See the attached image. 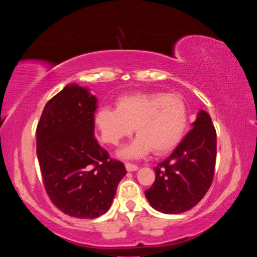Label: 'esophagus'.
I'll list each match as a JSON object with an SVG mask.
<instances>
[{
	"instance_id": "1",
	"label": "esophagus",
	"mask_w": 257,
	"mask_h": 257,
	"mask_svg": "<svg viewBox=\"0 0 257 257\" xmlns=\"http://www.w3.org/2000/svg\"><path fill=\"white\" fill-rule=\"evenodd\" d=\"M124 165H125V169H127V171H130V172H133V171H136L137 169H138V167H137L136 164H132V163H125Z\"/></svg>"
}]
</instances>
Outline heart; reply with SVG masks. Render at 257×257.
Segmentation results:
<instances>
[{
  "instance_id": "b5f03b06",
  "label": "heart",
  "mask_w": 257,
  "mask_h": 257,
  "mask_svg": "<svg viewBox=\"0 0 257 257\" xmlns=\"http://www.w3.org/2000/svg\"><path fill=\"white\" fill-rule=\"evenodd\" d=\"M115 105L99 107L94 123L101 141L113 146L130 136L136 125L138 136L120 152L125 159L141 158L151 151L169 153L184 136L188 115L185 102L176 94L135 93L119 97Z\"/></svg>"
}]
</instances>
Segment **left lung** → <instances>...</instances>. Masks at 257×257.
<instances>
[{
    "label": "left lung",
    "instance_id": "left-lung-1",
    "mask_svg": "<svg viewBox=\"0 0 257 257\" xmlns=\"http://www.w3.org/2000/svg\"><path fill=\"white\" fill-rule=\"evenodd\" d=\"M191 125L172 154L154 168L155 181L145 190L151 206L165 214L193 208L205 196L214 177L216 132L211 116L201 110Z\"/></svg>",
    "mask_w": 257,
    "mask_h": 257
}]
</instances>
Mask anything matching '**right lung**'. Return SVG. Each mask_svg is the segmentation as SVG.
Segmentation results:
<instances>
[{"instance_id": "obj_1", "label": "right lung", "mask_w": 257, "mask_h": 257, "mask_svg": "<svg viewBox=\"0 0 257 257\" xmlns=\"http://www.w3.org/2000/svg\"><path fill=\"white\" fill-rule=\"evenodd\" d=\"M96 108L87 87L68 85L46 103L36 129L46 193L60 211L79 219L107 212L127 173L94 137Z\"/></svg>"}]
</instances>
